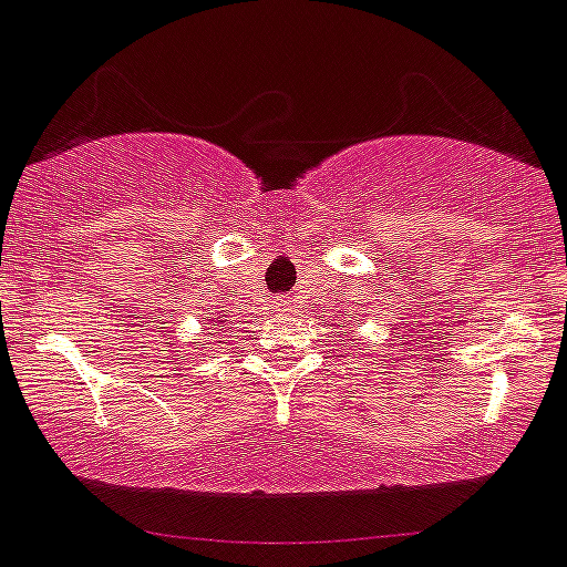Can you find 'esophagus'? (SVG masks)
Instances as JSON below:
<instances>
[{
	"mask_svg": "<svg viewBox=\"0 0 567 567\" xmlns=\"http://www.w3.org/2000/svg\"><path fill=\"white\" fill-rule=\"evenodd\" d=\"M277 308H279V311H290V299L288 297H279L277 299Z\"/></svg>",
	"mask_w": 567,
	"mask_h": 567,
	"instance_id": "obj_1",
	"label": "esophagus"
}]
</instances>
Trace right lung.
<instances>
[{
    "label": "right lung",
    "instance_id": "add662e5",
    "mask_svg": "<svg viewBox=\"0 0 567 567\" xmlns=\"http://www.w3.org/2000/svg\"><path fill=\"white\" fill-rule=\"evenodd\" d=\"M219 322H223V319H219Z\"/></svg>",
    "mask_w": 567,
    "mask_h": 567
}]
</instances>
